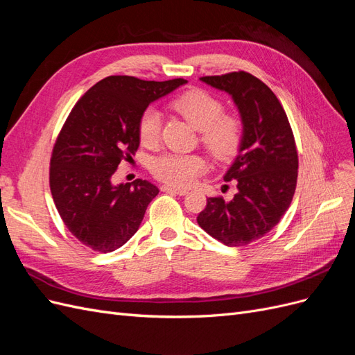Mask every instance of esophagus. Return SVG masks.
<instances>
[{
	"instance_id": "esophagus-1",
	"label": "esophagus",
	"mask_w": 355,
	"mask_h": 355,
	"mask_svg": "<svg viewBox=\"0 0 355 355\" xmlns=\"http://www.w3.org/2000/svg\"><path fill=\"white\" fill-rule=\"evenodd\" d=\"M161 191H163V192H170V194H178V196L188 194L187 189L176 188V187H171V185H163V187H161Z\"/></svg>"
}]
</instances>
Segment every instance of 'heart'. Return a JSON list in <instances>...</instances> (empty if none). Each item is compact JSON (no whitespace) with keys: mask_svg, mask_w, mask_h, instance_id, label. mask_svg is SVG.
<instances>
[{"mask_svg":"<svg viewBox=\"0 0 355 355\" xmlns=\"http://www.w3.org/2000/svg\"><path fill=\"white\" fill-rule=\"evenodd\" d=\"M179 115L198 130L200 144L218 161H228L237 155L244 137V123L234 112H225L223 103L216 96L192 89L170 102ZM161 114L149 106L137 121L139 141L145 146H155L161 137ZM207 164L200 154L167 153L153 159L151 171L161 182L176 188L194 184Z\"/></svg>","mask_w":355,"mask_h":355,"instance_id":"b5f03b06","label":"heart"}]
</instances>
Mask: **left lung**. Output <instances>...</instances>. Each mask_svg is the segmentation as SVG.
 Instances as JSON below:
<instances>
[{
    "mask_svg": "<svg viewBox=\"0 0 355 355\" xmlns=\"http://www.w3.org/2000/svg\"><path fill=\"white\" fill-rule=\"evenodd\" d=\"M200 80L232 96L244 137L223 176L237 185V194L231 201L207 198L197 222L225 245L250 244L280 222L293 200L299 159L292 127L277 96L254 75L239 71Z\"/></svg>",
    "mask_w": 355,
    "mask_h": 355,
    "instance_id": "obj_1",
    "label": "left lung"
}]
</instances>
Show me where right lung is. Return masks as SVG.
Here are the masks:
<instances>
[{
	"instance_id": "right-lung-1",
	"label": "right lung",
	"mask_w": 355,
	"mask_h": 355,
	"mask_svg": "<svg viewBox=\"0 0 355 355\" xmlns=\"http://www.w3.org/2000/svg\"><path fill=\"white\" fill-rule=\"evenodd\" d=\"M185 83L111 75L75 103L53 146L50 191L63 223L81 244L114 252L139 230L158 188L142 179L115 187L112 176L137 151V121L148 105Z\"/></svg>"
}]
</instances>
